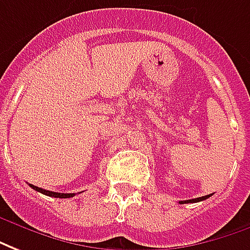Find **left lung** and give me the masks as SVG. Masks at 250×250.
<instances>
[{"label":"left lung","instance_id":"left-lung-1","mask_svg":"<svg viewBox=\"0 0 250 250\" xmlns=\"http://www.w3.org/2000/svg\"><path fill=\"white\" fill-rule=\"evenodd\" d=\"M210 196H211V194H210V195L201 196V198H195V199H188V201H180L179 203H180V205H183V203H194V202H201V201H205V199H207V198H210Z\"/></svg>","mask_w":250,"mask_h":250}]
</instances>
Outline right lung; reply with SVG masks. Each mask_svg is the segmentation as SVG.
I'll use <instances>...</instances> for the list:
<instances>
[{
  "label": "right lung",
  "instance_id": "1",
  "mask_svg": "<svg viewBox=\"0 0 250 250\" xmlns=\"http://www.w3.org/2000/svg\"><path fill=\"white\" fill-rule=\"evenodd\" d=\"M33 188V190L39 191V192H42L44 195H48V196H54V198H71L75 194H60V192H54V191H48V190H43V188H40V187H36V186L29 185Z\"/></svg>",
  "mask_w": 250,
  "mask_h": 250
}]
</instances>
